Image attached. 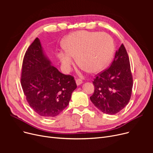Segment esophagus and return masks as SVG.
<instances>
[{"instance_id":"1","label":"esophagus","mask_w":153,"mask_h":153,"mask_svg":"<svg viewBox=\"0 0 153 153\" xmlns=\"http://www.w3.org/2000/svg\"><path fill=\"white\" fill-rule=\"evenodd\" d=\"M76 84L77 86L81 85L82 83V81L81 79H77L76 81Z\"/></svg>"}]
</instances>
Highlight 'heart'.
Here are the masks:
<instances>
[{
  "instance_id": "obj_1",
  "label": "heart",
  "mask_w": 153,
  "mask_h": 153,
  "mask_svg": "<svg viewBox=\"0 0 153 153\" xmlns=\"http://www.w3.org/2000/svg\"><path fill=\"white\" fill-rule=\"evenodd\" d=\"M64 51L57 58L64 72H69L76 57L77 64L90 73L105 68L114 51L113 39L105 33L78 31L68 35L61 43Z\"/></svg>"
}]
</instances>
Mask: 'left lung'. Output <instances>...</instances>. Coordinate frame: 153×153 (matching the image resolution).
Instances as JSON below:
<instances>
[{
    "mask_svg": "<svg viewBox=\"0 0 153 153\" xmlns=\"http://www.w3.org/2000/svg\"><path fill=\"white\" fill-rule=\"evenodd\" d=\"M93 84L95 90L91 100L103 113L116 114L128 103L133 78L129 58L123 44L117 51L111 66L96 77Z\"/></svg>",
    "mask_w": 153,
    "mask_h": 153,
    "instance_id": "left-lung-1",
    "label": "left lung"
}]
</instances>
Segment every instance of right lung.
Returning a JSON list of instances; mask_svg holds the SVG:
<instances>
[{
	"label": "right lung",
	"instance_id": "1",
	"mask_svg": "<svg viewBox=\"0 0 153 153\" xmlns=\"http://www.w3.org/2000/svg\"><path fill=\"white\" fill-rule=\"evenodd\" d=\"M21 84L30 106L46 118L59 115L77 88L73 77L61 73L52 66L38 38L24 56Z\"/></svg>",
	"mask_w": 153,
	"mask_h": 153
}]
</instances>
